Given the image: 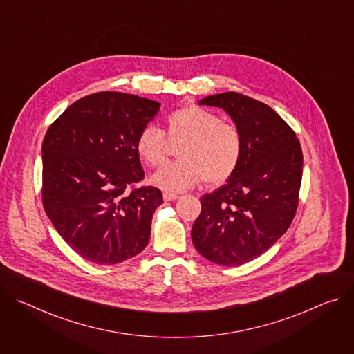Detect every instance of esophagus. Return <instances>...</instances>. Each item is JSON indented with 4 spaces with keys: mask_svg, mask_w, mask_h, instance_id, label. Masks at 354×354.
Listing matches in <instances>:
<instances>
[{
    "mask_svg": "<svg viewBox=\"0 0 354 354\" xmlns=\"http://www.w3.org/2000/svg\"><path fill=\"white\" fill-rule=\"evenodd\" d=\"M162 196H164L165 201H172V200H176L179 197L176 193H171V192H164Z\"/></svg>",
    "mask_w": 354,
    "mask_h": 354,
    "instance_id": "esophagus-1",
    "label": "esophagus"
}]
</instances>
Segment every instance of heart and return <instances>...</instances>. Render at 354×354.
Wrapping results in <instances>:
<instances>
[{
  "mask_svg": "<svg viewBox=\"0 0 354 354\" xmlns=\"http://www.w3.org/2000/svg\"><path fill=\"white\" fill-rule=\"evenodd\" d=\"M169 141L182 142L180 160L162 165L149 178L167 192H183L203 179L209 185L227 182L238 169L243 154V138L235 124L209 109L190 105L174 111L167 119ZM168 139L158 126L145 124L136 138V153L148 167L162 164Z\"/></svg>",
  "mask_w": 354,
  "mask_h": 354,
  "instance_id": "1",
  "label": "heart"
}]
</instances>
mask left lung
Instances as JSON below:
<instances>
[{"label": "left lung", "mask_w": 354, "mask_h": 354, "mask_svg": "<svg viewBox=\"0 0 354 354\" xmlns=\"http://www.w3.org/2000/svg\"><path fill=\"white\" fill-rule=\"evenodd\" d=\"M224 109L243 138V154L224 186L200 198L192 227L196 250L224 266H241L273 246L298 206L302 151L292 129L266 104L238 92L201 99Z\"/></svg>", "instance_id": "left-lung-1"}]
</instances>
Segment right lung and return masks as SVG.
<instances>
[{
    "instance_id": "right-lung-1",
    "label": "right lung",
    "mask_w": 354,
    "mask_h": 354,
    "mask_svg": "<svg viewBox=\"0 0 354 354\" xmlns=\"http://www.w3.org/2000/svg\"><path fill=\"white\" fill-rule=\"evenodd\" d=\"M156 100L97 92L70 105L46 131L41 198L56 231L85 261L115 265L147 246L164 203L144 179L136 138L160 111Z\"/></svg>"
}]
</instances>
